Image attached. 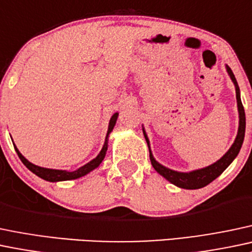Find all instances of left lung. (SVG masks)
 <instances>
[{
    "mask_svg": "<svg viewBox=\"0 0 252 252\" xmlns=\"http://www.w3.org/2000/svg\"><path fill=\"white\" fill-rule=\"evenodd\" d=\"M226 71L228 73V76L231 77L233 84H234L235 88V96H237V107H238V115H239V126H238V133L235 136L234 142L232 144V146L229 147V150L220 158L219 160H216L215 163L210 164L208 166H204V168L195 169L192 171H176L173 170L170 168H166L163 164H160L159 161L156 160V158L153 157V153L151 151V145H150V139H148L146 130H145L144 126H142V133H144L145 140L147 142L148 150H150V159L151 164L153 165L155 170L158 174L161 175L165 180H168L169 182L175 185V186L180 187V189H198L205 187L206 185H209L210 182H213L214 180L217 179L229 165L233 160L237 158L238 153H239L240 148H242L243 142H244V136H245V111L243 107L242 99H240V89L239 86L237 83V79L234 77V73L231 70L229 66L226 65Z\"/></svg>",
    "mask_w": 252,
    "mask_h": 252,
    "instance_id": "1",
    "label": "left lung"
}]
</instances>
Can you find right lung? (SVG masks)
<instances>
[{
	"label": "right lung",
	"mask_w": 252,
	"mask_h": 252,
	"mask_svg": "<svg viewBox=\"0 0 252 252\" xmlns=\"http://www.w3.org/2000/svg\"><path fill=\"white\" fill-rule=\"evenodd\" d=\"M118 115H119L118 112L113 113L112 117L110 118V122H108L107 133H106V137H105L104 146H102L101 151L99 152V155H97L96 157L94 158V159H92L91 161H88L87 164L82 165L81 168L76 169V170H73V171L62 170V169H49V168H43V166L36 165V164L31 163V161H29L28 159H26V158L24 157L23 155H21L20 151L18 150L17 146L14 145L15 152L18 153L20 160L23 161V164L26 166V168L29 169V170L32 171L33 174L37 175L38 177H41V179L46 180V181L59 182V181H68V180L79 179V177L84 176V175L89 174L91 171L94 170V169H96L97 166L101 164V161L104 160L106 152H107V147H108V137H110V134L112 133L113 128H115L116 122H117V118H118ZM12 141H13V140H12Z\"/></svg>",
	"instance_id": "obj_1"
}]
</instances>
